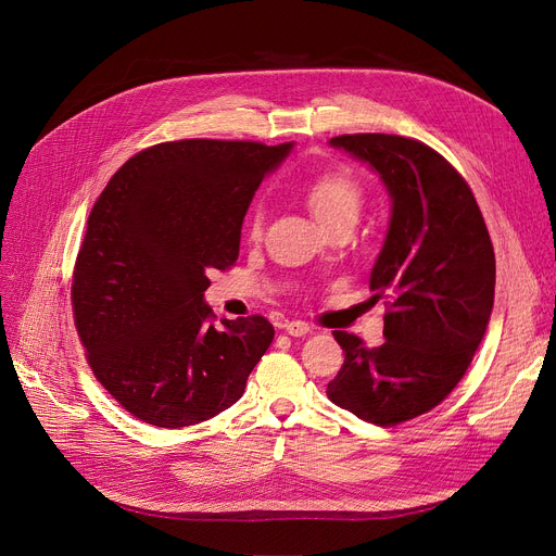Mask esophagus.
<instances>
[{"label":"esophagus","mask_w":556,"mask_h":556,"mask_svg":"<svg viewBox=\"0 0 556 556\" xmlns=\"http://www.w3.org/2000/svg\"><path fill=\"white\" fill-rule=\"evenodd\" d=\"M283 331L288 336H293V338H302V336L311 333V327L306 323H302V319H293V323H286L283 325Z\"/></svg>","instance_id":"obj_1"}]
</instances>
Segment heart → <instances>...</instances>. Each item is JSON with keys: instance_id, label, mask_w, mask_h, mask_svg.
I'll return each instance as SVG.
<instances>
[{"instance_id": "obj_1", "label": "heart", "mask_w": 556, "mask_h": 556, "mask_svg": "<svg viewBox=\"0 0 556 556\" xmlns=\"http://www.w3.org/2000/svg\"><path fill=\"white\" fill-rule=\"evenodd\" d=\"M308 210L323 227H329L340 220L356 223L363 210V187L354 173L344 168L327 170L306 187L304 191ZM261 214L254 212L248 220V237L252 241L261 239Z\"/></svg>"}]
</instances>
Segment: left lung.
<instances>
[{
	"instance_id": "left-lung-1",
	"label": "left lung",
	"mask_w": 556,
	"mask_h": 556,
	"mask_svg": "<svg viewBox=\"0 0 556 556\" xmlns=\"http://www.w3.org/2000/svg\"><path fill=\"white\" fill-rule=\"evenodd\" d=\"M369 164L392 200L388 237L369 288L386 300V342L365 346L333 331L344 365L327 396L376 426H396L440 405L484 338L495 256L473 191L430 146L399 135L329 141Z\"/></svg>"
}]
</instances>
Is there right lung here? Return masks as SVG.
I'll use <instances>...</instances> for the list:
<instances>
[{
    "label": "right lung",
    "mask_w": 556,
    "mask_h": 556,
    "mask_svg": "<svg viewBox=\"0 0 556 556\" xmlns=\"http://www.w3.org/2000/svg\"><path fill=\"white\" fill-rule=\"evenodd\" d=\"M293 141L180 139L130 157L94 202L72 281L74 323L97 381L157 428L237 403L268 352L266 317L220 319L210 273L239 258L254 191Z\"/></svg>",
    "instance_id": "right-lung-1"
}]
</instances>
